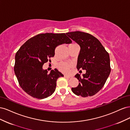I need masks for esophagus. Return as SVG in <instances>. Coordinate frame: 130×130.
Here are the masks:
<instances>
[{
    "label": "esophagus",
    "instance_id": "esophagus-1",
    "mask_svg": "<svg viewBox=\"0 0 130 130\" xmlns=\"http://www.w3.org/2000/svg\"><path fill=\"white\" fill-rule=\"evenodd\" d=\"M64 77H66V78H70V77H71V76H69V75H64Z\"/></svg>",
    "mask_w": 130,
    "mask_h": 130
}]
</instances>
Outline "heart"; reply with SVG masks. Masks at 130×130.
Instances as JSON below:
<instances>
[{
    "instance_id": "obj_1",
    "label": "heart",
    "mask_w": 130,
    "mask_h": 130,
    "mask_svg": "<svg viewBox=\"0 0 130 130\" xmlns=\"http://www.w3.org/2000/svg\"><path fill=\"white\" fill-rule=\"evenodd\" d=\"M70 64L67 62H61L58 65V69L63 73H67L69 72Z\"/></svg>"
}]
</instances>
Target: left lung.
Wrapping results in <instances>:
<instances>
[{
  "label": "left lung",
  "mask_w": 130,
  "mask_h": 130,
  "mask_svg": "<svg viewBox=\"0 0 130 130\" xmlns=\"http://www.w3.org/2000/svg\"><path fill=\"white\" fill-rule=\"evenodd\" d=\"M66 35L80 45L77 69L86 70L81 76L77 74L75 77L79 82L72 92L78 96H91L103 87L111 72L108 53L96 38L88 33L74 31Z\"/></svg>",
  "instance_id": "8db88e82"
}]
</instances>
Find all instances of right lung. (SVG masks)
<instances>
[{"label": "right lung", "instance_id": "obj_1", "mask_svg": "<svg viewBox=\"0 0 130 130\" xmlns=\"http://www.w3.org/2000/svg\"><path fill=\"white\" fill-rule=\"evenodd\" d=\"M72 42L64 33H45L31 38L22 45L15 54L14 71L22 89L39 99L52 95L57 78L63 75L57 69L48 74L43 66L54 56L58 45Z\"/></svg>", "mask_w": 130, "mask_h": 130}]
</instances>
